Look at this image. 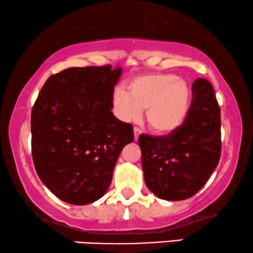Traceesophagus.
Listing matches in <instances>:
<instances>
[{
    "label": "esophagus",
    "mask_w": 253,
    "mask_h": 253,
    "mask_svg": "<svg viewBox=\"0 0 253 253\" xmlns=\"http://www.w3.org/2000/svg\"><path fill=\"white\" fill-rule=\"evenodd\" d=\"M133 134H134V140L138 139L139 134H140V130L138 129V127H134L133 129Z\"/></svg>",
    "instance_id": "1"
}]
</instances>
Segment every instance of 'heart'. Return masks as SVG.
I'll return each instance as SVG.
<instances>
[{"mask_svg": "<svg viewBox=\"0 0 253 253\" xmlns=\"http://www.w3.org/2000/svg\"><path fill=\"white\" fill-rule=\"evenodd\" d=\"M127 93L117 88L113 95L116 116L126 123L137 122L146 109V123L158 134L175 132L185 122L191 107V87L172 73H149L134 77Z\"/></svg>", "mask_w": 253, "mask_h": 253, "instance_id": "1", "label": "heart"}]
</instances>
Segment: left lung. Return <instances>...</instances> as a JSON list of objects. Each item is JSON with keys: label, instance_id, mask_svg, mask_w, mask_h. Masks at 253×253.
Wrapping results in <instances>:
<instances>
[{"label": "left lung", "instance_id": "8db88e82", "mask_svg": "<svg viewBox=\"0 0 253 253\" xmlns=\"http://www.w3.org/2000/svg\"><path fill=\"white\" fill-rule=\"evenodd\" d=\"M142 166L147 188L159 199L180 201L195 195L208 181L221 157V111L206 79L192 86V104L175 132L140 134Z\"/></svg>", "mask_w": 253, "mask_h": 253}]
</instances>
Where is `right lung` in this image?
<instances>
[{
  "label": "right lung",
  "instance_id": "add662e5",
  "mask_svg": "<svg viewBox=\"0 0 253 253\" xmlns=\"http://www.w3.org/2000/svg\"><path fill=\"white\" fill-rule=\"evenodd\" d=\"M122 68L72 67L51 75L31 113L37 174L62 201L89 205L106 194L133 127L114 116V87Z\"/></svg>",
  "mask_w": 253,
  "mask_h": 253
}]
</instances>
